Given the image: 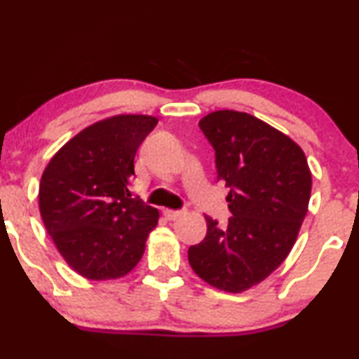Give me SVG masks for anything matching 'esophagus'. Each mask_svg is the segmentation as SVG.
I'll list each match as a JSON object with an SVG mask.
<instances>
[{
  "instance_id": "obj_1",
  "label": "esophagus",
  "mask_w": 359,
  "mask_h": 359,
  "mask_svg": "<svg viewBox=\"0 0 359 359\" xmlns=\"http://www.w3.org/2000/svg\"><path fill=\"white\" fill-rule=\"evenodd\" d=\"M163 215L168 219V221H175L179 219L180 215H184V210H172V209H165L163 210Z\"/></svg>"
}]
</instances>
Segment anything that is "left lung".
Masks as SVG:
<instances>
[{
  "label": "left lung",
  "mask_w": 359,
  "mask_h": 359,
  "mask_svg": "<svg viewBox=\"0 0 359 359\" xmlns=\"http://www.w3.org/2000/svg\"><path fill=\"white\" fill-rule=\"evenodd\" d=\"M198 127L215 150L217 175L231 187L226 229L205 217L207 234L189 249L198 278L239 294L289 256L308 212L311 170L299 145L254 115L217 110Z\"/></svg>",
  "instance_id": "8db88e82"
}]
</instances>
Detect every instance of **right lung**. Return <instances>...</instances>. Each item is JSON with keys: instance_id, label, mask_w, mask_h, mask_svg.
Instances as JSON below:
<instances>
[{"instance_id": "1", "label": "right lung", "mask_w": 359, "mask_h": 359, "mask_svg": "<svg viewBox=\"0 0 359 359\" xmlns=\"http://www.w3.org/2000/svg\"><path fill=\"white\" fill-rule=\"evenodd\" d=\"M158 120L120 114L76 133L45 167L38 205L68 266L92 280L127 276L144 256L158 210L130 198L138 145Z\"/></svg>"}]
</instances>
